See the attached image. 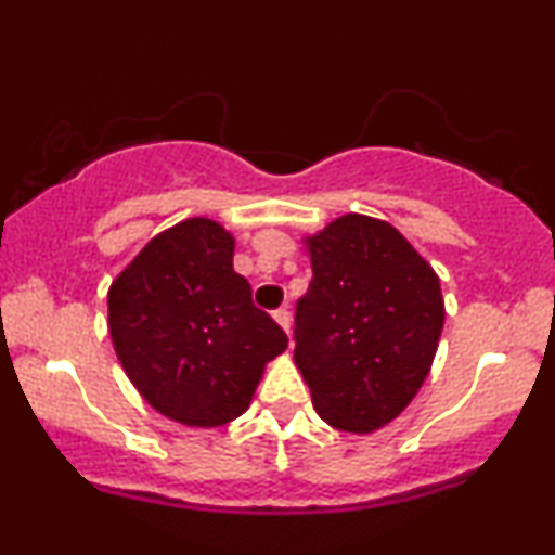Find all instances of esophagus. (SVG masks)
I'll return each mask as SVG.
<instances>
[{"mask_svg":"<svg viewBox=\"0 0 555 555\" xmlns=\"http://www.w3.org/2000/svg\"><path fill=\"white\" fill-rule=\"evenodd\" d=\"M273 321L279 323V326H282L286 334H289V326H292V315H289V310L286 308H279V310H273Z\"/></svg>","mask_w":555,"mask_h":555,"instance_id":"obj_1","label":"esophagus"}]
</instances>
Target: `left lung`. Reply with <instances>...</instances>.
Segmentation results:
<instances>
[{"label": "left lung", "instance_id": "obj_1", "mask_svg": "<svg viewBox=\"0 0 555 555\" xmlns=\"http://www.w3.org/2000/svg\"><path fill=\"white\" fill-rule=\"evenodd\" d=\"M313 282L297 299L295 362L331 428L391 423L428 378L443 331L436 271L386 221L339 216L305 240Z\"/></svg>", "mask_w": 555, "mask_h": 555}]
</instances>
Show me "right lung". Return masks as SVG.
I'll list each match as a JSON object with an SVG mask.
<instances>
[{
    "instance_id": "1",
    "label": "right lung",
    "mask_w": 555,
    "mask_h": 555,
    "mask_svg": "<svg viewBox=\"0 0 555 555\" xmlns=\"http://www.w3.org/2000/svg\"><path fill=\"white\" fill-rule=\"evenodd\" d=\"M234 240L211 219L156 234L109 289V334L127 378L154 410L216 428L250 406L286 334L232 269Z\"/></svg>"
}]
</instances>
